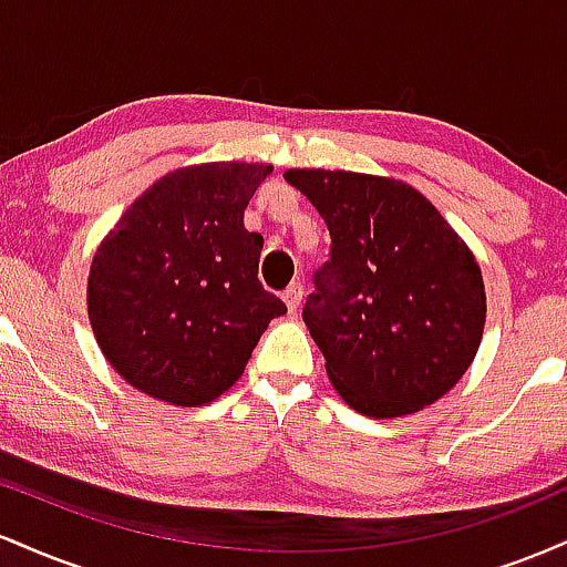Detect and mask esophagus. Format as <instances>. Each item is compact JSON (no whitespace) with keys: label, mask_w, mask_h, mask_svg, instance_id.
I'll list each match as a JSON object with an SVG mask.
<instances>
[{"label":"esophagus","mask_w":567,"mask_h":567,"mask_svg":"<svg viewBox=\"0 0 567 567\" xmlns=\"http://www.w3.org/2000/svg\"><path fill=\"white\" fill-rule=\"evenodd\" d=\"M282 298H285V303H288V309L296 311L303 301V282H290L288 290L282 292Z\"/></svg>","instance_id":"34e87169"}]
</instances>
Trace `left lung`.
<instances>
[{
    "label": "left lung",
    "mask_w": 567,
    "mask_h": 567,
    "mask_svg": "<svg viewBox=\"0 0 567 567\" xmlns=\"http://www.w3.org/2000/svg\"><path fill=\"white\" fill-rule=\"evenodd\" d=\"M330 231L303 322L336 392L373 419L415 413L451 392L477 354L485 285L470 247L402 181L288 171Z\"/></svg>",
    "instance_id": "obj_1"
}]
</instances>
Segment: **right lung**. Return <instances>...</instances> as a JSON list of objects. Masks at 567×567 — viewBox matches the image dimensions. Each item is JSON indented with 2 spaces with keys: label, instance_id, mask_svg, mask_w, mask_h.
Here are the masks:
<instances>
[{
  "label": "right lung",
  "instance_id": "add662e5",
  "mask_svg": "<svg viewBox=\"0 0 567 567\" xmlns=\"http://www.w3.org/2000/svg\"><path fill=\"white\" fill-rule=\"evenodd\" d=\"M269 165L213 162L141 194L97 247L87 311L97 347L141 392L197 408L224 394L285 306L258 282L264 237L245 207Z\"/></svg>",
  "mask_w": 567,
  "mask_h": 567
}]
</instances>
